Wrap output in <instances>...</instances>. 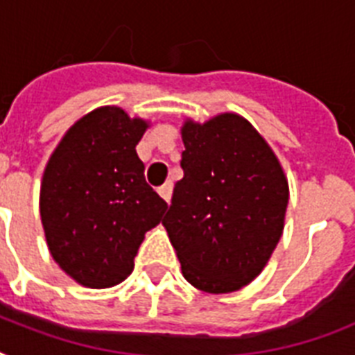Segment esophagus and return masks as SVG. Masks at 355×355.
<instances>
[{
  "mask_svg": "<svg viewBox=\"0 0 355 355\" xmlns=\"http://www.w3.org/2000/svg\"><path fill=\"white\" fill-rule=\"evenodd\" d=\"M158 193H160V197L166 200V202H169V200H171V193H173V184L166 182L164 186H160V188H158Z\"/></svg>",
  "mask_w": 355,
  "mask_h": 355,
  "instance_id": "34e87169",
  "label": "esophagus"
}]
</instances>
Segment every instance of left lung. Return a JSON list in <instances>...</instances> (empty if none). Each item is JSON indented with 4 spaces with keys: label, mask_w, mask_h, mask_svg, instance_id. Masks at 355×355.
Here are the masks:
<instances>
[{
    "label": "left lung",
    "mask_w": 355,
    "mask_h": 355,
    "mask_svg": "<svg viewBox=\"0 0 355 355\" xmlns=\"http://www.w3.org/2000/svg\"><path fill=\"white\" fill-rule=\"evenodd\" d=\"M180 167L162 225L200 291L232 293L261 272L284 230L289 188L275 153L237 114L182 127Z\"/></svg>",
    "instance_id": "obj_1"
}]
</instances>
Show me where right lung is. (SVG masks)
<instances>
[{"mask_svg": "<svg viewBox=\"0 0 355 355\" xmlns=\"http://www.w3.org/2000/svg\"><path fill=\"white\" fill-rule=\"evenodd\" d=\"M145 128L121 108H97L69 128L47 162L40 188L47 247L80 286L103 289L125 280L145 232L166 211L136 155Z\"/></svg>", "mask_w": 355, "mask_h": 355, "instance_id": "obj_1", "label": "right lung"}]
</instances>
